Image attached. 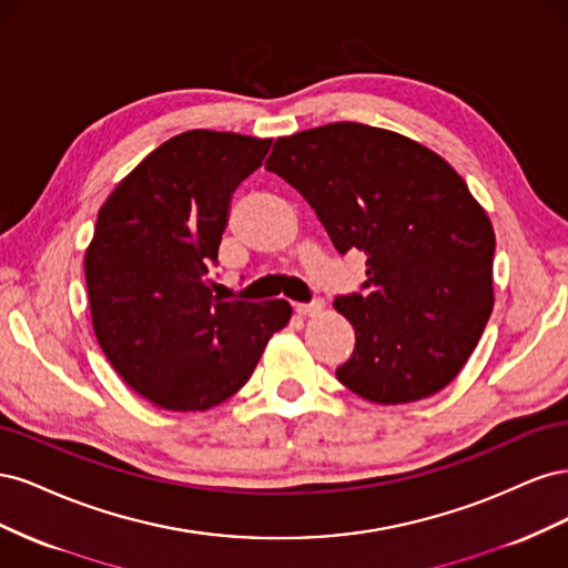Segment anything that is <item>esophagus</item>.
<instances>
[{"label": "esophagus", "instance_id": "esophagus-1", "mask_svg": "<svg viewBox=\"0 0 568 568\" xmlns=\"http://www.w3.org/2000/svg\"><path fill=\"white\" fill-rule=\"evenodd\" d=\"M322 311H324V301H320V298H315L313 303H296V313L301 317H315Z\"/></svg>", "mask_w": 568, "mask_h": 568}]
</instances>
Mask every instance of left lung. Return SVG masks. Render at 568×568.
<instances>
[{
    "label": "left lung",
    "mask_w": 568,
    "mask_h": 568,
    "mask_svg": "<svg viewBox=\"0 0 568 568\" xmlns=\"http://www.w3.org/2000/svg\"><path fill=\"white\" fill-rule=\"evenodd\" d=\"M265 168L313 205L338 253H367V294L334 301L355 329L336 379L379 405L448 386L495 305V232L457 170L405 134L363 123L280 136Z\"/></svg>",
    "instance_id": "8db88e82"
}]
</instances>
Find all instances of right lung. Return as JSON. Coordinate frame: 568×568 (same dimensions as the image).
Here are the masks:
<instances>
[{"mask_svg": "<svg viewBox=\"0 0 568 568\" xmlns=\"http://www.w3.org/2000/svg\"><path fill=\"white\" fill-rule=\"evenodd\" d=\"M270 144L236 132L175 134L99 209L84 251L94 334L120 379L161 409L203 412L232 398L291 320L282 298L227 303L209 280L232 192Z\"/></svg>", "mask_w": 568, "mask_h": 568, "instance_id": "1", "label": "right lung"}]
</instances>
